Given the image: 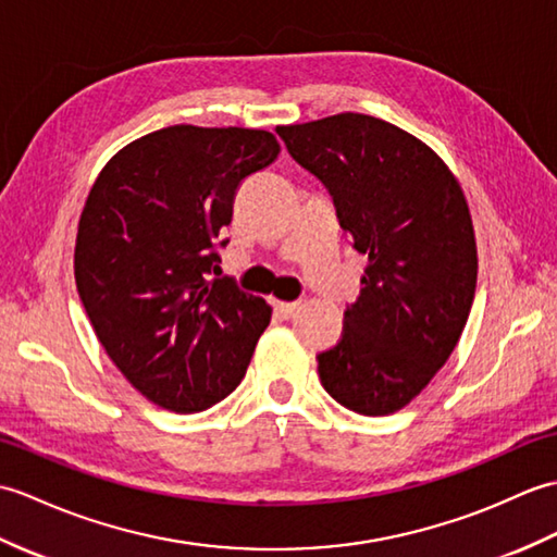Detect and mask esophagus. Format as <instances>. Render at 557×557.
<instances>
[{"label":"esophagus","mask_w":557,"mask_h":557,"mask_svg":"<svg viewBox=\"0 0 557 557\" xmlns=\"http://www.w3.org/2000/svg\"><path fill=\"white\" fill-rule=\"evenodd\" d=\"M274 307L281 317H290L300 310V302H276Z\"/></svg>","instance_id":"esophagus-1"}]
</instances>
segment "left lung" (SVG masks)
I'll use <instances>...</instances> for the list:
<instances>
[{"mask_svg": "<svg viewBox=\"0 0 557 557\" xmlns=\"http://www.w3.org/2000/svg\"><path fill=\"white\" fill-rule=\"evenodd\" d=\"M276 133L369 257L341 341L317 355L321 386L357 414L398 412L446 364L472 310L476 243L460 183L422 140L367 114Z\"/></svg>", "mask_w": 557, "mask_h": 557, "instance_id": "8db88e82", "label": "left lung"}]
</instances>
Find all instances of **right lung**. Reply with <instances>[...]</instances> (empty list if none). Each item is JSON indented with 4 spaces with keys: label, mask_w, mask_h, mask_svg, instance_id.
I'll return each instance as SVG.
<instances>
[{
    "label": "right lung",
    "mask_w": 557,
    "mask_h": 557,
    "mask_svg": "<svg viewBox=\"0 0 557 557\" xmlns=\"http://www.w3.org/2000/svg\"><path fill=\"white\" fill-rule=\"evenodd\" d=\"M269 131L169 126L109 159L83 207L76 286L97 338L147 400L200 412L243 381L271 307L219 274L238 185Z\"/></svg>",
    "instance_id": "add662e5"
}]
</instances>
